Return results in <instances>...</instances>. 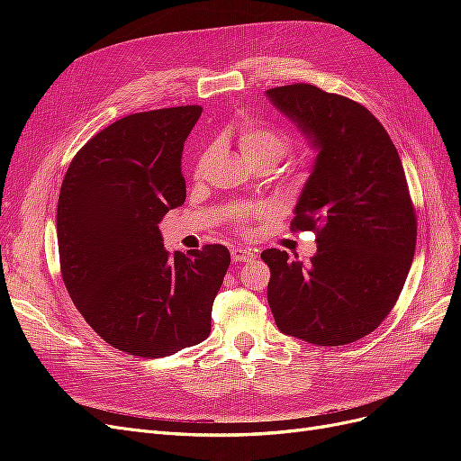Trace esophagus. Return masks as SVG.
<instances>
[{"label":"esophagus","mask_w":461,"mask_h":461,"mask_svg":"<svg viewBox=\"0 0 461 461\" xmlns=\"http://www.w3.org/2000/svg\"><path fill=\"white\" fill-rule=\"evenodd\" d=\"M230 256H232L234 261H248V259L254 258V252H252V249L242 248V246H234L230 249Z\"/></svg>","instance_id":"34e87169"}]
</instances>
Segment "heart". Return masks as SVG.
Listing matches in <instances>:
<instances>
[{"mask_svg": "<svg viewBox=\"0 0 461 461\" xmlns=\"http://www.w3.org/2000/svg\"><path fill=\"white\" fill-rule=\"evenodd\" d=\"M234 140L236 146H239L240 156L252 167H273L276 161H281L292 148V138L286 132L258 121H242L234 131ZM249 213H256L258 217H269L271 207L258 205L254 209H244V212L236 213V222L244 225V219Z\"/></svg>", "mask_w": 461, "mask_h": 461, "instance_id": "heart-1", "label": "heart"}]
</instances>
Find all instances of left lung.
I'll return each mask as SVG.
<instances>
[{
	"instance_id": "obj_1",
	"label": "left lung",
	"mask_w": 461,
	"mask_h": 461,
	"mask_svg": "<svg viewBox=\"0 0 461 461\" xmlns=\"http://www.w3.org/2000/svg\"><path fill=\"white\" fill-rule=\"evenodd\" d=\"M317 151L292 230H313L308 265L265 249L267 302L281 332L350 344L379 327L406 283L417 239L408 180L383 124L354 100L313 85L265 92Z\"/></svg>"
}]
</instances>
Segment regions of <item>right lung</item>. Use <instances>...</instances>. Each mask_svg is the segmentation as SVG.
Returning a JSON list of instances; mask_svg holds the SVG:
<instances>
[{
    "mask_svg": "<svg viewBox=\"0 0 461 461\" xmlns=\"http://www.w3.org/2000/svg\"><path fill=\"white\" fill-rule=\"evenodd\" d=\"M200 115L183 105L122 117L82 146L63 178V283L86 323L131 356H173L212 330L229 249L169 254L158 227L186 200L180 159Z\"/></svg>",
    "mask_w": 461,
    "mask_h": 461,
    "instance_id": "add662e5",
    "label": "right lung"
}]
</instances>
